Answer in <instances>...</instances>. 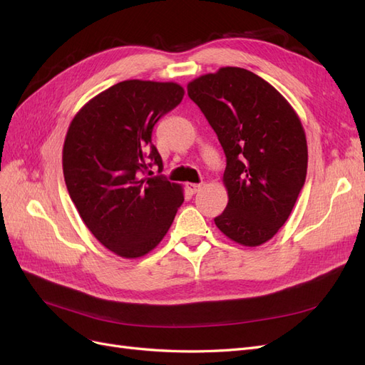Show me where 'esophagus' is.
<instances>
[{
	"label": "esophagus",
	"instance_id": "1",
	"mask_svg": "<svg viewBox=\"0 0 365 365\" xmlns=\"http://www.w3.org/2000/svg\"><path fill=\"white\" fill-rule=\"evenodd\" d=\"M185 187H187V192H189L190 195H195V193H197V192L201 190L202 185L201 184H195V182H189Z\"/></svg>",
	"mask_w": 365,
	"mask_h": 365
}]
</instances>
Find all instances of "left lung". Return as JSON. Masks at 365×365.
I'll return each instance as SVG.
<instances>
[{
  "label": "left lung",
  "mask_w": 365,
  "mask_h": 365,
  "mask_svg": "<svg viewBox=\"0 0 365 365\" xmlns=\"http://www.w3.org/2000/svg\"><path fill=\"white\" fill-rule=\"evenodd\" d=\"M227 157V208L216 227L239 245L259 247L288 220L304 185L307 143L291 103L245 68L222 67L187 85Z\"/></svg>",
  "instance_id": "8db88e82"
}]
</instances>
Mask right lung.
<instances>
[{"instance_id":"obj_1","label":"right lung","mask_w":365,"mask_h":365,"mask_svg":"<svg viewBox=\"0 0 365 365\" xmlns=\"http://www.w3.org/2000/svg\"><path fill=\"white\" fill-rule=\"evenodd\" d=\"M182 97L176 82L123 81L86 102L67 130L62 168L71 201L93 236L123 259L155 248L184 202L180 184L141 178L163 165L152 129Z\"/></svg>"}]
</instances>
